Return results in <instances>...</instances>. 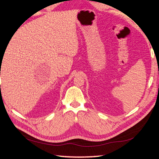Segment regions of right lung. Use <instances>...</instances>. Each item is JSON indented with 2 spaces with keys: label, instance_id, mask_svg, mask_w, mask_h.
<instances>
[{
  "label": "right lung",
  "instance_id": "obj_1",
  "mask_svg": "<svg viewBox=\"0 0 159 159\" xmlns=\"http://www.w3.org/2000/svg\"><path fill=\"white\" fill-rule=\"evenodd\" d=\"M0 75H1V74H0Z\"/></svg>",
  "mask_w": 159,
  "mask_h": 159
}]
</instances>
